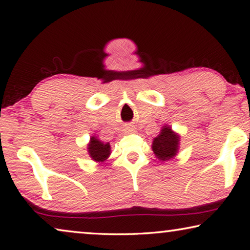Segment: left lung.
Listing matches in <instances>:
<instances>
[{"label": "left lung", "instance_id": "1", "mask_svg": "<svg viewBox=\"0 0 250 250\" xmlns=\"http://www.w3.org/2000/svg\"><path fill=\"white\" fill-rule=\"evenodd\" d=\"M179 141V134L173 132L169 125H164L160 133L152 141V151L159 160H170L178 153Z\"/></svg>", "mask_w": 250, "mask_h": 250}]
</instances>
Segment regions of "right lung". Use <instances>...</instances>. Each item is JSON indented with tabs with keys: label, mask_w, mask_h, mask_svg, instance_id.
<instances>
[{
	"label": "right lung",
	"mask_w": 250,
	"mask_h": 250,
	"mask_svg": "<svg viewBox=\"0 0 250 250\" xmlns=\"http://www.w3.org/2000/svg\"><path fill=\"white\" fill-rule=\"evenodd\" d=\"M88 152L90 157L97 162H104L106 160L111 153V146L109 142L100 141L96 137H91L88 145Z\"/></svg>",
	"instance_id": "add662e5"
}]
</instances>
